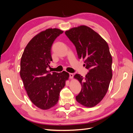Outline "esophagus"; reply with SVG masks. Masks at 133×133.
I'll list each match as a JSON object with an SVG mask.
<instances>
[{"instance_id":"obj_1","label":"esophagus","mask_w":133,"mask_h":133,"mask_svg":"<svg viewBox=\"0 0 133 133\" xmlns=\"http://www.w3.org/2000/svg\"><path fill=\"white\" fill-rule=\"evenodd\" d=\"M74 76V74L73 73H69V78L73 79Z\"/></svg>"}]
</instances>
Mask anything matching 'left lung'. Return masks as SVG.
I'll use <instances>...</instances> for the list:
<instances>
[{
  "mask_svg": "<svg viewBox=\"0 0 133 133\" xmlns=\"http://www.w3.org/2000/svg\"><path fill=\"white\" fill-rule=\"evenodd\" d=\"M65 34L75 45L78 58L84 60L83 65L89 70L84 78L74 75L82 87L76 100L86 107H93L105 96L112 78V57L108 43L85 25L71 28Z\"/></svg>",
  "mask_w": 133,
  "mask_h": 133,
  "instance_id": "obj_1",
  "label": "left lung"
}]
</instances>
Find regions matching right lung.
Instances as JSON below:
<instances>
[{
    "instance_id": "obj_1",
    "label": "right lung",
    "mask_w": 133,
    "mask_h": 133,
    "mask_svg": "<svg viewBox=\"0 0 133 133\" xmlns=\"http://www.w3.org/2000/svg\"><path fill=\"white\" fill-rule=\"evenodd\" d=\"M63 31L48 29L36 35L28 43L22 56L20 75L31 102L47 110L57 104L59 94L69 74L48 70L52 61L51 49L54 41Z\"/></svg>"
}]
</instances>
